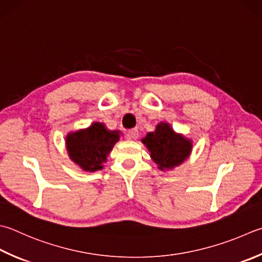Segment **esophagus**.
<instances>
[{"label":"esophagus","instance_id":"1","mask_svg":"<svg viewBox=\"0 0 262 262\" xmlns=\"http://www.w3.org/2000/svg\"><path fill=\"white\" fill-rule=\"evenodd\" d=\"M127 137L130 138V139H137L138 137H139V131H138V129H131L127 131Z\"/></svg>","mask_w":262,"mask_h":262}]
</instances>
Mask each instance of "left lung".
<instances>
[{"label":"left lung","instance_id":"1","mask_svg":"<svg viewBox=\"0 0 262 262\" xmlns=\"http://www.w3.org/2000/svg\"><path fill=\"white\" fill-rule=\"evenodd\" d=\"M150 159L161 171H171L181 165L191 154L192 141L181 133L176 132L166 122H160L154 132H148L141 139Z\"/></svg>","mask_w":262,"mask_h":262}]
</instances>
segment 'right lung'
Listing matches in <instances>:
<instances>
[{
  "label": "right lung",
  "instance_id": "1",
  "mask_svg": "<svg viewBox=\"0 0 262 262\" xmlns=\"http://www.w3.org/2000/svg\"><path fill=\"white\" fill-rule=\"evenodd\" d=\"M122 132L107 129L101 122H93L86 129L70 132L66 136V149L70 159L85 172L103 169L113 147Z\"/></svg>",
  "mask_w": 262,
  "mask_h": 262
}]
</instances>
